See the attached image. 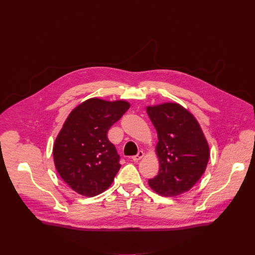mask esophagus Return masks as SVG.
I'll return each mask as SVG.
<instances>
[{
  "instance_id": "1",
  "label": "esophagus",
  "mask_w": 255,
  "mask_h": 255,
  "mask_svg": "<svg viewBox=\"0 0 255 255\" xmlns=\"http://www.w3.org/2000/svg\"><path fill=\"white\" fill-rule=\"evenodd\" d=\"M144 156V152L142 150H139L138 153L136 155H133L131 158L134 160V161H137V160H140L142 157Z\"/></svg>"
}]
</instances>
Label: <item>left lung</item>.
Here are the masks:
<instances>
[{
    "mask_svg": "<svg viewBox=\"0 0 255 255\" xmlns=\"http://www.w3.org/2000/svg\"><path fill=\"white\" fill-rule=\"evenodd\" d=\"M156 129L158 174L149 187L163 197H175L190 191L204 174L210 156L209 145L200 124L177 103L146 107Z\"/></svg>",
    "mask_w": 255,
    "mask_h": 255,
    "instance_id": "obj_1",
    "label": "left lung"
}]
</instances>
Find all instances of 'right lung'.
<instances>
[{
	"label": "right lung",
	"mask_w": 255,
	"mask_h": 255,
	"mask_svg": "<svg viewBox=\"0 0 255 255\" xmlns=\"http://www.w3.org/2000/svg\"><path fill=\"white\" fill-rule=\"evenodd\" d=\"M129 108L126 101L92 98L66 118L53 145V159L60 177L78 194L95 197L113 183L120 156L107 133Z\"/></svg>",
	"instance_id": "add662e5"
}]
</instances>
